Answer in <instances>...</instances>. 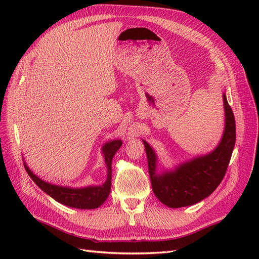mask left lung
Listing matches in <instances>:
<instances>
[{
  "label": "left lung",
  "mask_w": 259,
  "mask_h": 259,
  "mask_svg": "<svg viewBox=\"0 0 259 259\" xmlns=\"http://www.w3.org/2000/svg\"><path fill=\"white\" fill-rule=\"evenodd\" d=\"M225 131L216 149L206 156L181 163L175 170L157 172V156L144 140L152 191L163 205L180 208L194 205L211 195L226 174L236 142L233 110L224 93Z\"/></svg>",
  "instance_id": "1"
}]
</instances>
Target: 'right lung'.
<instances>
[{
	"instance_id": "add662e5",
	"label": "right lung",
	"mask_w": 259,
	"mask_h": 259,
	"mask_svg": "<svg viewBox=\"0 0 259 259\" xmlns=\"http://www.w3.org/2000/svg\"><path fill=\"white\" fill-rule=\"evenodd\" d=\"M122 145L121 140H112L107 142L102 147V152L108 168L107 180L101 186H90L84 188H70V187H61L57 185L49 184L43 181L33 174L29 167L24 162L26 172L29 174L31 179L34 181L38 188L52 197L54 200L65 206L78 208V209H95L106 201L111 190V162L114 153L119 150Z\"/></svg>"
}]
</instances>
